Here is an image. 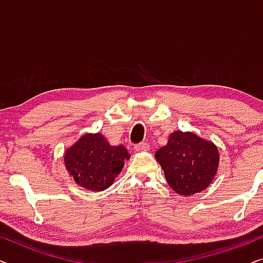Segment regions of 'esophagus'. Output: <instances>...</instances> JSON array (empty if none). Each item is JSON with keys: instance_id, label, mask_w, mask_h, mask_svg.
Returning <instances> with one entry per match:
<instances>
[{"instance_id": "esophagus-1", "label": "esophagus", "mask_w": 263, "mask_h": 263, "mask_svg": "<svg viewBox=\"0 0 263 263\" xmlns=\"http://www.w3.org/2000/svg\"><path fill=\"white\" fill-rule=\"evenodd\" d=\"M134 148L136 151H147L149 148V145L147 142H140L138 145H135Z\"/></svg>"}]
</instances>
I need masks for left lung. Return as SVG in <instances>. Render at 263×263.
Segmentation results:
<instances>
[{
	"label": "left lung",
	"instance_id": "8db88e82",
	"mask_svg": "<svg viewBox=\"0 0 263 263\" xmlns=\"http://www.w3.org/2000/svg\"><path fill=\"white\" fill-rule=\"evenodd\" d=\"M168 185L179 195L202 192L218 170L219 152L214 143L193 133L175 132L166 146L156 152Z\"/></svg>",
	"mask_w": 263,
	"mask_h": 263
}]
</instances>
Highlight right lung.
Here are the masks:
<instances>
[{
    "label": "right lung",
    "instance_id": "add662e5",
    "mask_svg": "<svg viewBox=\"0 0 263 263\" xmlns=\"http://www.w3.org/2000/svg\"><path fill=\"white\" fill-rule=\"evenodd\" d=\"M129 154L123 146H111L98 134L84 135L64 154V164L75 182L86 189H107L122 171Z\"/></svg>",
    "mask_w": 263,
    "mask_h": 263
}]
</instances>
